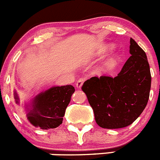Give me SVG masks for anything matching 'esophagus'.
<instances>
[{
  "mask_svg": "<svg viewBox=\"0 0 160 160\" xmlns=\"http://www.w3.org/2000/svg\"><path fill=\"white\" fill-rule=\"evenodd\" d=\"M85 81V79L84 78H80V79H79L78 80H77V88H81V87H82V85H83V82Z\"/></svg>",
  "mask_w": 160,
  "mask_h": 160,
  "instance_id": "esophagus-1",
  "label": "esophagus"
}]
</instances>
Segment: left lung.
<instances>
[{"label":"left lung","mask_w":160,"mask_h":160,"mask_svg":"<svg viewBox=\"0 0 160 160\" xmlns=\"http://www.w3.org/2000/svg\"><path fill=\"white\" fill-rule=\"evenodd\" d=\"M129 53L131 56L117 77H94L82 86L93 109L95 122L104 129H120L131 125L148 101L150 67L145 52L132 38Z\"/></svg>","instance_id":"8db88e82"}]
</instances>
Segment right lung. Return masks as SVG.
I'll use <instances>...</instances> for the list:
<instances>
[{"label":"right lung","mask_w":160,"mask_h":160,"mask_svg":"<svg viewBox=\"0 0 160 160\" xmlns=\"http://www.w3.org/2000/svg\"><path fill=\"white\" fill-rule=\"evenodd\" d=\"M75 92L72 85L56 86L40 92L28 102L24 108L28 122L41 129H54L63 121L65 110ZM16 103L19 104V98L14 91Z\"/></svg>","instance_id":"obj_1"}]
</instances>
